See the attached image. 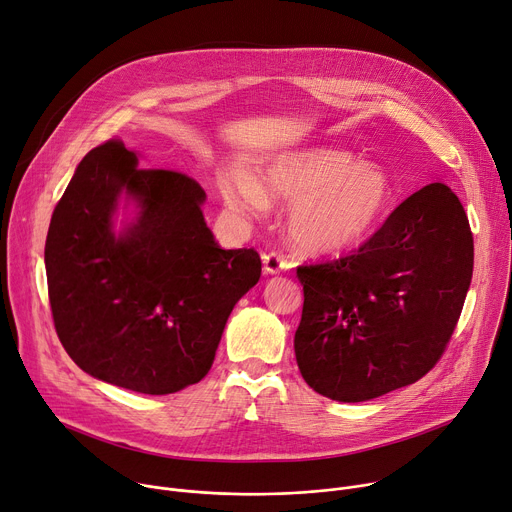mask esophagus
<instances>
[{"label": "esophagus", "mask_w": 512, "mask_h": 512, "mask_svg": "<svg viewBox=\"0 0 512 512\" xmlns=\"http://www.w3.org/2000/svg\"><path fill=\"white\" fill-rule=\"evenodd\" d=\"M262 264H264V274H279L291 268V264L277 252H270L262 256Z\"/></svg>", "instance_id": "34e87169"}]
</instances>
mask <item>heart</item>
Returning a JSON list of instances; mask_svg holds the SVG:
<instances>
[{"label": "heart", "instance_id": "obj_1", "mask_svg": "<svg viewBox=\"0 0 512 512\" xmlns=\"http://www.w3.org/2000/svg\"><path fill=\"white\" fill-rule=\"evenodd\" d=\"M217 190L225 207L258 215L272 201L291 203V242L311 256H338L365 244L387 221L396 188L389 174L332 147L283 151L258 170H223Z\"/></svg>", "mask_w": 512, "mask_h": 512}]
</instances>
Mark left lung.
Returning <instances> with one entry per match:
<instances>
[{"mask_svg": "<svg viewBox=\"0 0 512 512\" xmlns=\"http://www.w3.org/2000/svg\"><path fill=\"white\" fill-rule=\"evenodd\" d=\"M474 272V240L453 190L414 192L357 254L299 266L295 359L336 402H367L426 375L455 330Z\"/></svg>", "mask_w": 512, "mask_h": 512, "instance_id": "8db88e82", "label": "left lung"}]
</instances>
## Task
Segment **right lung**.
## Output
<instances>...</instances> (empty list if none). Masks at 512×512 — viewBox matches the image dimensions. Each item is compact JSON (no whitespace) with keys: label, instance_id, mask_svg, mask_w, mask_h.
Segmentation results:
<instances>
[{"label":"right lung","instance_id":"1","mask_svg":"<svg viewBox=\"0 0 512 512\" xmlns=\"http://www.w3.org/2000/svg\"><path fill=\"white\" fill-rule=\"evenodd\" d=\"M205 190L143 170L121 141L92 149L51 217L45 268L57 336L88 375L149 396L199 383L231 309L260 279L256 250H223Z\"/></svg>","mask_w":512,"mask_h":512}]
</instances>
